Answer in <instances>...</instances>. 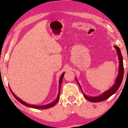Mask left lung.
<instances>
[{
    "mask_svg": "<svg viewBox=\"0 0 128 128\" xmlns=\"http://www.w3.org/2000/svg\"><path fill=\"white\" fill-rule=\"evenodd\" d=\"M114 48L116 49L117 52V55H118V60H119V67H118V76H117V79L116 80V82L114 84L112 87L111 88L106 91L102 93L101 95H99V96H96V97H89L87 96L86 94H85L83 92V94L85 98H86V99L88 100L89 101L92 102H101V101L105 100L108 99L110 96H112V94H114L115 92H116L118 89L119 88L120 85H121L122 82L123 80V74H124V68H123V57L122 55L121 52H120V50L118 46H114ZM76 82L78 84V85L80 86V89H81V87H80V85L78 82L77 79H76ZM82 90V89H81Z\"/></svg>",
    "mask_w": 128,
    "mask_h": 128,
    "instance_id": "obj_1",
    "label": "left lung"
}]
</instances>
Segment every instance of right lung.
I'll use <instances>...</instances> for the list:
<instances>
[{
	"mask_svg": "<svg viewBox=\"0 0 128 128\" xmlns=\"http://www.w3.org/2000/svg\"><path fill=\"white\" fill-rule=\"evenodd\" d=\"M64 73H63L62 74H61V77H60V81H59V91H58V96H57V98L55 100H54V102H52V103H50V104H48V105H42V106H36V105H29V104H27V103L24 102V101H23L22 100H21L20 99V98H18V97L17 96H16L15 94H14V93L12 91H11V90L10 89V90H11V92H12V95L14 96V98H16V99L19 102H20L21 104H23V105H25V106H28V107H30V108H35V109H48V108H51V107L55 106V105L56 104L57 102H58V101L59 100V99H60V88H61V84H62V79H63V77H64Z\"/></svg>",
	"mask_w": 128,
	"mask_h": 128,
	"instance_id": "add662e5",
	"label": "right lung"
}]
</instances>
